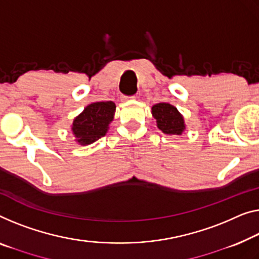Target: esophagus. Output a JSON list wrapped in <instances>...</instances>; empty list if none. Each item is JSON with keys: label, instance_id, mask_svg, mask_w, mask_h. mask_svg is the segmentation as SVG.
<instances>
[{"label": "esophagus", "instance_id": "esophagus-1", "mask_svg": "<svg viewBox=\"0 0 259 259\" xmlns=\"http://www.w3.org/2000/svg\"><path fill=\"white\" fill-rule=\"evenodd\" d=\"M136 96H122L123 101H128V100H134Z\"/></svg>", "mask_w": 259, "mask_h": 259}]
</instances>
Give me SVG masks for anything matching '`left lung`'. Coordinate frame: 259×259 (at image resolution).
Wrapping results in <instances>:
<instances>
[{
  "label": "left lung",
  "instance_id": "1",
  "mask_svg": "<svg viewBox=\"0 0 259 259\" xmlns=\"http://www.w3.org/2000/svg\"><path fill=\"white\" fill-rule=\"evenodd\" d=\"M151 114L156 119L157 128L163 131L164 134L180 136L186 130L184 116L179 113L175 106L166 102L157 103L152 106Z\"/></svg>",
  "mask_w": 259,
  "mask_h": 259
}]
</instances>
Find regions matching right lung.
Returning a JSON list of instances; mask_svg holds the SVG:
<instances>
[{
	"mask_svg": "<svg viewBox=\"0 0 259 259\" xmlns=\"http://www.w3.org/2000/svg\"><path fill=\"white\" fill-rule=\"evenodd\" d=\"M116 105L113 101L94 102L74 117L71 131L76 144L86 146L106 136L115 116Z\"/></svg>",
	"mask_w": 259,
	"mask_h": 259,
	"instance_id": "right-lung-1",
	"label": "right lung"
}]
</instances>
